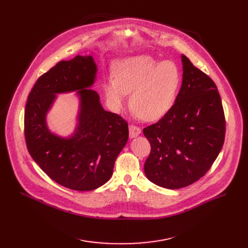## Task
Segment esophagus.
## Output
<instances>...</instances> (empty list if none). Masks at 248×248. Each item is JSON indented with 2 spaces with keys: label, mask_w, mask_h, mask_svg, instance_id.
<instances>
[{
  "label": "esophagus",
  "mask_w": 248,
  "mask_h": 248,
  "mask_svg": "<svg viewBox=\"0 0 248 248\" xmlns=\"http://www.w3.org/2000/svg\"><path fill=\"white\" fill-rule=\"evenodd\" d=\"M140 134V128L137 125H129V137H131L132 139L138 137L139 135Z\"/></svg>",
  "instance_id": "obj_1"
}]
</instances>
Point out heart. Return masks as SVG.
<instances>
[{
	"label": "heart",
	"instance_id": "1",
	"mask_svg": "<svg viewBox=\"0 0 248 248\" xmlns=\"http://www.w3.org/2000/svg\"><path fill=\"white\" fill-rule=\"evenodd\" d=\"M113 77L104 82L109 106L121 110L131 94L133 111L146 122L158 121L173 108L182 83V73L174 61L160 62L148 55L116 61Z\"/></svg>",
	"mask_w": 248,
	"mask_h": 248
}]
</instances>
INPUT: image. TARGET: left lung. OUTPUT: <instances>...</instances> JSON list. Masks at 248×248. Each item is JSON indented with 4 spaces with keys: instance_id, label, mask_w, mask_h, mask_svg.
<instances>
[{
    "instance_id": "1",
    "label": "left lung",
    "mask_w": 248,
    "mask_h": 248,
    "mask_svg": "<svg viewBox=\"0 0 248 248\" xmlns=\"http://www.w3.org/2000/svg\"><path fill=\"white\" fill-rule=\"evenodd\" d=\"M183 81L171 110L144 128L145 174L167 189L187 187L210 170L223 147L225 116L214 81L182 55Z\"/></svg>"
}]
</instances>
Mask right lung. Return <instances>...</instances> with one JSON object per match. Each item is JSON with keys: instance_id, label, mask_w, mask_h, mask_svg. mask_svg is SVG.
<instances>
[{"instance_id": "1", "label": "right lung", "mask_w": 248, "mask_h": 248, "mask_svg": "<svg viewBox=\"0 0 248 248\" xmlns=\"http://www.w3.org/2000/svg\"><path fill=\"white\" fill-rule=\"evenodd\" d=\"M95 74L91 56L60 61L38 78L25 108L24 133L31 157L49 178L76 191L106 184L128 139L126 121L104 110L97 93L88 89ZM74 90L81 96L80 124L71 138L62 139L47 131L46 113L56 93Z\"/></svg>"}]
</instances>
